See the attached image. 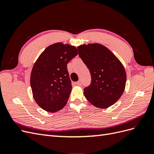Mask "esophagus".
<instances>
[{
  "label": "esophagus",
  "instance_id": "esophagus-1",
  "mask_svg": "<svg viewBox=\"0 0 154 154\" xmlns=\"http://www.w3.org/2000/svg\"><path fill=\"white\" fill-rule=\"evenodd\" d=\"M76 84L78 86H81L82 85V82L81 80H78V82H76Z\"/></svg>",
  "mask_w": 154,
  "mask_h": 154
}]
</instances>
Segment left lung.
<instances>
[{
	"label": "left lung",
	"instance_id": "obj_1",
	"mask_svg": "<svg viewBox=\"0 0 154 154\" xmlns=\"http://www.w3.org/2000/svg\"><path fill=\"white\" fill-rule=\"evenodd\" d=\"M78 55L91 76L90 85L84 88L87 100L96 107L114 105L124 92L127 75L122 63L105 46L99 44L78 46Z\"/></svg>",
	"mask_w": 154,
	"mask_h": 154
}]
</instances>
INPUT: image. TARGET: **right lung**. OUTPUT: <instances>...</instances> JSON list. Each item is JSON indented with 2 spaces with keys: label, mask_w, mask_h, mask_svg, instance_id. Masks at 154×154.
<instances>
[{
  "label": "right lung",
  "mask_w": 154,
  "mask_h": 154,
  "mask_svg": "<svg viewBox=\"0 0 154 154\" xmlns=\"http://www.w3.org/2000/svg\"><path fill=\"white\" fill-rule=\"evenodd\" d=\"M78 54L69 44L49 45L32 67L30 83L33 97L42 109L55 112L67 104L72 90L67 64Z\"/></svg>",
  "instance_id": "right-lung-1"
}]
</instances>
